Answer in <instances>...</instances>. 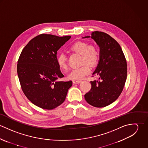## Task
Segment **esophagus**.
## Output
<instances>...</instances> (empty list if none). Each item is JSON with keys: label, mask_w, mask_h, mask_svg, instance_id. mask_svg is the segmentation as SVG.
Wrapping results in <instances>:
<instances>
[{"label": "esophagus", "mask_w": 148, "mask_h": 148, "mask_svg": "<svg viewBox=\"0 0 148 148\" xmlns=\"http://www.w3.org/2000/svg\"><path fill=\"white\" fill-rule=\"evenodd\" d=\"M82 82L81 80H73V84H79V83H80Z\"/></svg>", "instance_id": "obj_1"}]
</instances>
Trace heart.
I'll use <instances>...</instances> for the list:
<instances>
[{"label":"heart","instance_id":"heart-1","mask_svg":"<svg viewBox=\"0 0 148 148\" xmlns=\"http://www.w3.org/2000/svg\"><path fill=\"white\" fill-rule=\"evenodd\" d=\"M71 51L82 55L81 64H83L80 68L72 69L68 75V77L72 80H80L88 75L91 66H96L100 59V53L97 48L94 45H88L86 42H79L75 43L71 48ZM57 62L59 66L62 69L67 68V60L66 56L63 53H60L57 58Z\"/></svg>","mask_w":148,"mask_h":148}]
</instances>
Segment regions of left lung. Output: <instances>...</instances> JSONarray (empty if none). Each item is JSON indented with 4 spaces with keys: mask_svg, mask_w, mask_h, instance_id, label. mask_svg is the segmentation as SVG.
<instances>
[{
    "mask_svg": "<svg viewBox=\"0 0 148 148\" xmlns=\"http://www.w3.org/2000/svg\"><path fill=\"white\" fill-rule=\"evenodd\" d=\"M91 38L100 48V59L93 73L99 80L90 82L91 89L84 95L91 106L102 108L115 101L121 93L127 80V61L120 44L108 34L93 32Z\"/></svg>",
    "mask_w": 148,
    "mask_h": 148,
    "instance_id": "1",
    "label": "left lung"
}]
</instances>
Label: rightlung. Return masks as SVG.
<instances>
[{"label":"right lung","mask_w":148,"mask_h":148,"mask_svg":"<svg viewBox=\"0 0 148 148\" xmlns=\"http://www.w3.org/2000/svg\"><path fill=\"white\" fill-rule=\"evenodd\" d=\"M71 36L41 34L31 39L21 51L17 72L21 89L34 105L51 110L61 105L72 82L63 77L57 62V51Z\"/></svg>","instance_id":"right-lung-1"}]
</instances>
